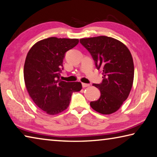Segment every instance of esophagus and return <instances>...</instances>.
I'll return each mask as SVG.
<instances>
[{
  "label": "esophagus",
  "instance_id": "obj_1",
  "mask_svg": "<svg viewBox=\"0 0 157 157\" xmlns=\"http://www.w3.org/2000/svg\"><path fill=\"white\" fill-rule=\"evenodd\" d=\"M82 86H83V88H86V87L90 86V84L85 83H82Z\"/></svg>",
  "mask_w": 157,
  "mask_h": 157
}]
</instances>
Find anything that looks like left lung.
Masks as SVG:
<instances>
[{"mask_svg":"<svg viewBox=\"0 0 157 157\" xmlns=\"http://www.w3.org/2000/svg\"><path fill=\"white\" fill-rule=\"evenodd\" d=\"M80 42L90 53L97 69L103 74L97 87L101 96L97 101H91L90 106L97 112L109 115L120 109L132 90L134 65L132 56L120 41L107 36L83 38Z\"/></svg>","mask_w":157,"mask_h":157,"instance_id":"1","label":"left lung"}]
</instances>
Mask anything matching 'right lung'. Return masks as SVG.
Wrapping results in <instances>:
<instances>
[{"label":"right lung","instance_id":"add662e5","mask_svg":"<svg viewBox=\"0 0 157 157\" xmlns=\"http://www.w3.org/2000/svg\"><path fill=\"white\" fill-rule=\"evenodd\" d=\"M78 42V39L51 37L35 43L28 51L24 67L25 87L35 104L48 115L66 110L71 94L82 89L80 82L60 79L65 53Z\"/></svg>","mask_w":157,"mask_h":157}]
</instances>
